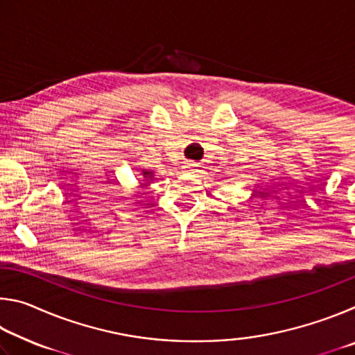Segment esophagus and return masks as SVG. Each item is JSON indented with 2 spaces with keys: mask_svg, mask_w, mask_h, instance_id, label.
<instances>
[{
  "mask_svg": "<svg viewBox=\"0 0 355 355\" xmlns=\"http://www.w3.org/2000/svg\"><path fill=\"white\" fill-rule=\"evenodd\" d=\"M186 167H188V169H191V171H194V169H197V167H199V164L194 163V161H189V163L186 164Z\"/></svg>",
  "mask_w": 355,
  "mask_h": 355,
  "instance_id": "34e87169",
  "label": "esophagus"
}]
</instances>
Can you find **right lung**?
Returning a JSON list of instances; mask_svg holds the SVG:
<instances>
[{
    "instance_id": "add662e5",
    "label": "right lung",
    "mask_w": 355,
    "mask_h": 355,
    "mask_svg": "<svg viewBox=\"0 0 355 355\" xmlns=\"http://www.w3.org/2000/svg\"><path fill=\"white\" fill-rule=\"evenodd\" d=\"M142 175H144V178H150V180H152V178H153V172L142 171Z\"/></svg>"
}]
</instances>
